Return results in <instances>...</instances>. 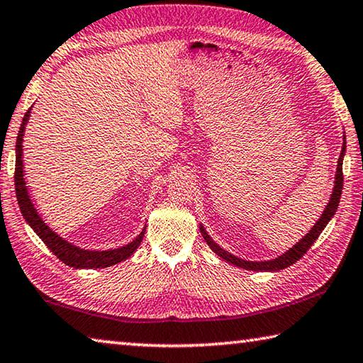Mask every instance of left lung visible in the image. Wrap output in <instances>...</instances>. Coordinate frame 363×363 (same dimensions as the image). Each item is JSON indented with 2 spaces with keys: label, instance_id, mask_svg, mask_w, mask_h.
Instances as JSON below:
<instances>
[{
  "label": "left lung",
  "instance_id": "left-lung-1",
  "mask_svg": "<svg viewBox=\"0 0 363 363\" xmlns=\"http://www.w3.org/2000/svg\"><path fill=\"white\" fill-rule=\"evenodd\" d=\"M344 155H346V135H344V142H342V150L341 155H339L337 160V168H336V177H335V189H333L331 199L328 202L326 208L323 211V215L318 218V221L313 224V228L303 235V238L298 240L296 245H292L289 250L284 252L283 255H279L278 258H273V260H264V262H249L244 260V258H239L233 254H229L228 250L221 249L215 240L210 238V234L205 231V228L200 224V233H202L203 239L206 240V244L210 245V249L215 252L218 257H221L223 260H226L228 263H233L234 267L244 268V269H252V272H279V269H284L287 267H291L292 263H296L298 258H302L303 254H307V250L312 247L316 239L320 238V234L323 233V229L326 228V224L330 223V220L335 216V213L337 210L339 205V199H341V192H342V160Z\"/></svg>",
  "mask_w": 363,
  "mask_h": 363
}]
</instances>
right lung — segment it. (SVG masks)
<instances>
[{"label":"right lung","mask_w":363,"mask_h":363,"mask_svg":"<svg viewBox=\"0 0 363 363\" xmlns=\"http://www.w3.org/2000/svg\"><path fill=\"white\" fill-rule=\"evenodd\" d=\"M30 109L32 108H28L24 119H22L19 134H17V142H16L14 186H16L17 203L21 206V213L22 216H24V220L28 223V226L37 233L38 238L47 244L48 249L53 252V254L60 258L62 263H66L67 267L80 268V269L106 268L125 260V258H129L137 249H139V245L143 239V234H145V228L142 229V233L137 235L132 242L119 247V249L87 250V249H80V247L67 242L66 239H62L61 235H57L53 229H51L48 224L42 220V216L38 215L35 205H33L30 199V194L27 191V184L24 179V163H22V142H24V130H26L28 116H30Z\"/></svg>","instance_id":"right-lung-1"}]
</instances>
